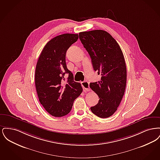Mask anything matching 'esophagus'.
I'll return each mask as SVG.
<instances>
[{"label": "esophagus", "instance_id": "1", "mask_svg": "<svg viewBox=\"0 0 160 160\" xmlns=\"http://www.w3.org/2000/svg\"><path fill=\"white\" fill-rule=\"evenodd\" d=\"M82 86L83 87L84 91H89L90 88H89V83L87 81H84L82 82Z\"/></svg>", "mask_w": 160, "mask_h": 160}]
</instances>
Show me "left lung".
<instances>
[{"mask_svg": "<svg viewBox=\"0 0 160 160\" xmlns=\"http://www.w3.org/2000/svg\"><path fill=\"white\" fill-rule=\"evenodd\" d=\"M79 38L91 56L93 69L101 75L100 81L90 83L99 98L91 110L99 118H108L117 110L126 88L127 69L121 48L110 33L102 30L80 32Z\"/></svg>", "mask_w": 160, "mask_h": 160, "instance_id": "left-lung-1", "label": "left lung"}]
</instances>
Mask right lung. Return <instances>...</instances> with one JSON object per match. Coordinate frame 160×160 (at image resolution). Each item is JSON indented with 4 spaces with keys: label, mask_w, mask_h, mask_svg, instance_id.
<instances>
[{
    "label": "right lung",
    "mask_w": 160,
    "mask_h": 160,
    "mask_svg": "<svg viewBox=\"0 0 160 160\" xmlns=\"http://www.w3.org/2000/svg\"><path fill=\"white\" fill-rule=\"evenodd\" d=\"M78 38V34L65 33L52 39L37 63L35 82L39 101L54 117L68 114L74 100L83 91L81 84L74 81L65 61L67 50ZM65 73L69 74L67 80L64 79Z\"/></svg>",
    "instance_id": "1"
}]
</instances>
